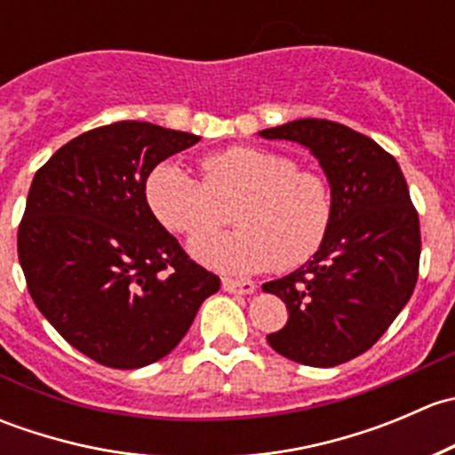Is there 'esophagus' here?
Returning <instances> with one entry per match:
<instances>
[{
    "mask_svg": "<svg viewBox=\"0 0 455 455\" xmlns=\"http://www.w3.org/2000/svg\"><path fill=\"white\" fill-rule=\"evenodd\" d=\"M222 288L227 292H240V295H251V292L255 291V282H251V279L222 277Z\"/></svg>",
    "mask_w": 455,
    "mask_h": 455,
    "instance_id": "1",
    "label": "esophagus"
}]
</instances>
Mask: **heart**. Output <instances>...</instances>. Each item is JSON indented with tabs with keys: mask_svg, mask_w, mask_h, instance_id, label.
Masks as SVG:
<instances>
[{
	"mask_svg": "<svg viewBox=\"0 0 455 455\" xmlns=\"http://www.w3.org/2000/svg\"><path fill=\"white\" fill-rule=\"evenodd\" d=\"M204 180L178 163L149 173L145 198L164 228L197 235L221 219V206L236 204L241 227L228 234L191 240L189 253L222 273H253L270 266L295 268L310 259L332 224V194L323 176L297 169L279 151L228 147L202 160Z\"/></svg>",
	"mask_w": 455,
	"mask_h": 455,
	"instance_id": "obj_1",
	"label": "heart"
}]
</instances>
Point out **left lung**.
Instances as JSON below:
<instances>
[{
	"label": "left lung",
	"mask_w": 455,
	"mask_h": 455,
	"mask_svg": "<svg viewBox=\"0 0 455 455\" xmlns=\"http://www.w3.org/2000/svg\"><path fill=\"white\" fill-rule=\"evenodd\" d=\"M259 136L310 149L332 194V224L313 259L261 286L288 308L286 325L266 339L297 363L341 365L370 350L410 301L419 213L394 156L341 123L299 118Z\"/></svg>",
	"instance_id": "8db88e82"
}]
</instances>
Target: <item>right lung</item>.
Here are the masks:
<instances>
[{
	"label": "right lung",
	"instance_id": "1",
	"mask_svg": "<svg viewBox=\"0 0 455 455\" xmlns=\"http://www.w3.org/2000/svg\"><path fill=\"white\" fill-rule=\"evenodd\" d=\"M200 136L121 121L63 145L32 178L17 253L32 301L96 363L167 356L220 277L189 259L145 198L149 173Z\"/></svg>",
	"mask_w": 455,
	"mask_h": 455
}]
</instances>
